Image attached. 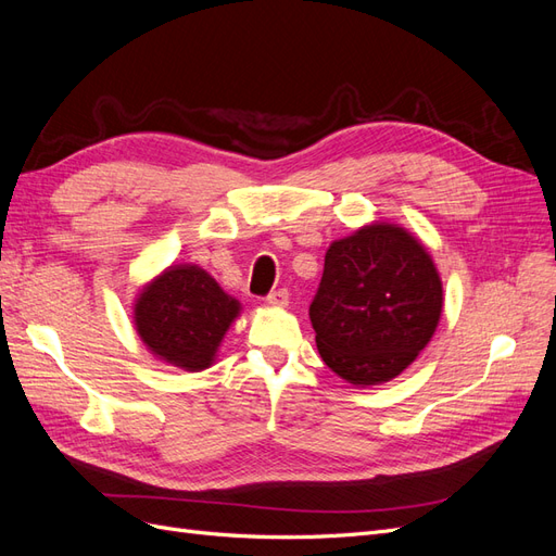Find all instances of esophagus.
Listing matches in <instances>:
<instances>
[{
    "instance_id": "obj_1",
    "label": "esophagus",
    "mask_w": 556,
    "mask_h": 556,
    "mask_svg": "<svg viewBox=\"0 0 556 556\" xmlns=\"http://www.w3.org/2000/svg\"><path fill=\"white\" fill-rule=\"evenodd\" d=\"M266 301H268V304H271V306H288L290 304V292L288 290H285V288H280V290H276V292H271V294H268L266 296Z\"/></svg>"
}]
</instances>
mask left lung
I'll list each match as a JSON object with an SVG mask.
<instances>
[{
  "label": "left lung",
  "mask_w": 556,
  "mask_h": 556,
  "mask_svg": "<svg viewBox=\"0 0 556 556\" xmlns=\"http://www.w3.org/2000/svg\"><path fill=\"white\" fill-rule=\"evenodd\" d=\"M443 282L410 231L374 223L333 241L311 304L319 357L352 384L396 378L427 348Z\"/></svg>",
  "instance_id": "left-lung-1"
}]
</instances>
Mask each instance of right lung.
I'll list each match as a JSON object with an SVG mask.
<instances>
[{"instance_id":"1","label":"right lung","mask_w":556,"mask_h":556,"mask_svg":"<svg viewBox=\"0 0 556 556\" xmlns=\"http://www.w3.org/2000/svg\"><path fill=\"white\" fill-rule=\"evenodd\" d=\"M241 304L204 268L169 266L141 290L134 325L148 350L185 371H204L215 359Z\"/></svg>"}]
</instances>
